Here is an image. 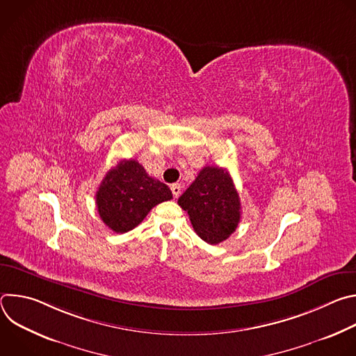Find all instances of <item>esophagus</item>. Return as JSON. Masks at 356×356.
<instances>
[{
	"label": "esophagus",
	"mask_w": 356,
	"mask_h": 356,
	"mask_svg": "<svg viewBox=\"0 0 356 356\" xmlns=\"http://www.w3.org/2000/svg\"><path fill=\"white\" fill-rule=\"evenodd\" d=\"M170 188H172L173 197H175V198H177V197L180 195V193H181V186H180V184H172V186H170Z\"/></svg>",
	"instance_id": "esophagus-1"
}]
</instances>
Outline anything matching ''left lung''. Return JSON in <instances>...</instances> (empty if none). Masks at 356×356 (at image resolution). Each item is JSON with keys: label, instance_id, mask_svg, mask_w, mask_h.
Instances as JSON below:
<instances>
[{"label": "left lung", "instance_id": "8db88e82", "mask_svg": "<svg viewBox=\"0 0 356 356\" xmlns=\"http://www.w3.org/2000/svg\"><path fill=\"white\" fill-rule=\"evenodd\" d=\"M177 202L187 211L197 235L211 245L225 241L241 220L239 194L222 168H202Z\"/></svg>", "mask_w": 356, "mask_h": 356}]
</instances>
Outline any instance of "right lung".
Segmentation results:
<instances>
[{"mask_svg": "<svg viewBox=\"0 0 356 356\" xmlns=\"http://www.w3.org/2000/svg\"><path fill=\"white\" fill-rule=\"evenodd\" d=\"M172 198L165 183L150 177L139 162L128 159L106 175L97 190L95 204L103 222L124 234L139 225L155 206Z\"/></svg>", "mask_w": 356, "mask_h": 356, "instance_id": "obj_1", "label": "right lung"}]
</instances>
